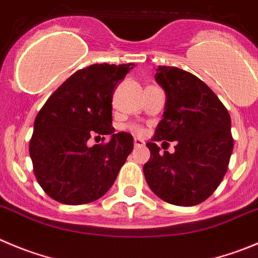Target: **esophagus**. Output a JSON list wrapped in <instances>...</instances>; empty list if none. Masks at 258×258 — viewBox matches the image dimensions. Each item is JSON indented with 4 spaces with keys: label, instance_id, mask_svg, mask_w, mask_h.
<instances>
[{
    "label": "esophagus",
    "instance_id": "1",
    "mask_svg": "<svg viewBox=\"0 0 258 258\" xmlns=\"http://www.w3.org/2000/svg\"><path fill=\"white\" fill-rule=\"evenodd\" d=\"M134 145H135V148H141V146L145 145V143H144V140L139 139V137H135V139H134Z\"/></svg>",
    "mask_w": 258,
    "mask_h": 258
}]
</instances>
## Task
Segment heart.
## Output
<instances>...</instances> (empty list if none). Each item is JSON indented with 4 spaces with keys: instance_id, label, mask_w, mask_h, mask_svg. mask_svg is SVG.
I'll use <instances>...</instances> for the list:
<instances>
[{
    "instance_id": "obj_1",
    "label": "heart",
    "mask_w": 258,
    "mask_h": 258,
    "mask_svg": "<svg viewBox=\"0 0 258 258\" xmlns=\"http://www.w3.org/2000/svg\"><path fill=\"white\" fill-rule=\"evenodd\" d=\"M135 131L136 132H139V134H141V132H143V128H140V127H135Z\"/></svg>"
}]
</instances>
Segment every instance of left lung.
Returning <instances> with one entry per match:
<instances>
[{
    "label": "left lung",
    "mask_w": 258,
    "mask_h": 258,
    "mask_svg": "<svg viewBox=\"0 0 258 258\" xmlns=\"http://www.w3.org/2000/svg\"><path fill=\"white\" fill-rule=\"evenodd\" d=\"M155 80L165 91L163 119L144 174L151 191L178 206L201 204L218 188L233 151L230 115L213 90L182 69L158 66ZM155 141H177L173 154L159 153Z\"/></svg>",
    "instance_id": "left-lung-1"
}]
</instances>
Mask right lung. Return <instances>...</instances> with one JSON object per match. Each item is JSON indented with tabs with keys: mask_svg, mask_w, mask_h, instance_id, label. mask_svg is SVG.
<instances>
[{
	"mask_svg": "<svg viewBox=\"0 0 258 258\" xmlns=\"http://www.w3.org/2000/svg\"><path fill=\"white\" fill-rule=\"evenodd\" d=\"M134 66L100 63L79 70L39 110L29 153L38 183L53 200L88 204L114 183L134 149V137L114 134L112 95ZM95 134H110L111 140L90 148L87 140Z\"/></svg>",
	"mask_w": 258,
	"mask_h": 258,
	"instance_id": "1",
	"label": "right lung"
}]
</instances>
